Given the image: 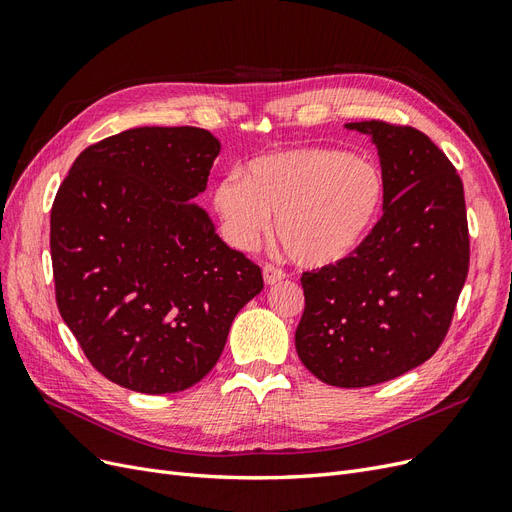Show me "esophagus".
Wrapping results in <instances>:
<instances>
[{"instance_id":"1","label":"esophagus","mask_w":512,"mask_h":512,"mask_svg":"<svg viewBox=\"0 0 512 512\" xmlns=\"http://www.w3.org/2000/svg\"><path fill=\"white\" fill-rule=\"evenodd\" d=\"M285 278V272L283 270H278V268H274V266H266L263 268V283L266 285H276V283H280V280Z\"/></svg>"}]
</instances>
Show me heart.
I'll return each instance as SVG.
<instances>
[{
    "label": "heart",
    "mask_w": 512,
    "mask_h": 512,
    "mask_svg": "<svg viewBox=\"0 0 512 512\" xmlns=\"http://www.w3.org/2000/svg\"><path fill=\"white\" fill-rule=\"evenodd\" d=\"M225 240L253 251L274 234L293 263L308 270L351 259L381 223L387 178L376 161L344 148L306 146L259 155L214 187Z\"/></svg>",
    "instance_id": "1"
}]
</instances>
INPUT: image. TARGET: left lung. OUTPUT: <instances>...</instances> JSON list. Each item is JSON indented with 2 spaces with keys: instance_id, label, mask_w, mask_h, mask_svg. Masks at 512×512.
Instances as JSON below:
<instances>
[{
  "instance_id": "8db88e82",
  "label": "left lung",
  "mask_w": 512,
  "mask_h": 512,
  "mask_svg": "<svg viewBox=\"0 0 512 512\" xmlns=\"http://www.w3.org/2000/svg\"><path fill=\"white\" fill-rule=\"evenodd\" d=\"M376 146L387 206L344 263L302 276L295 351L319 381L370 387L430 359L468 276L464 185L440 148L412 127L346 123Z\"/></svg>"
}]
</instances>
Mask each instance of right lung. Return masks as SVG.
<instances>
[{"label":"right lung","mask_w":512,"mask_h":512,"mask_svg":"<svg viewBox=\"0 0 512 512\" xmlns=\"http://www.w3.org/2000/svg\"><path fill=\"white\" fill-rule=\"evenodd\" d=\"M221 142L136 127L82 151L51 210L57 306L97 372L161 395L200 383L261 270L217 236L204 193Z\"/></svg>","instance_id":"add662e5"}]
</instances>
